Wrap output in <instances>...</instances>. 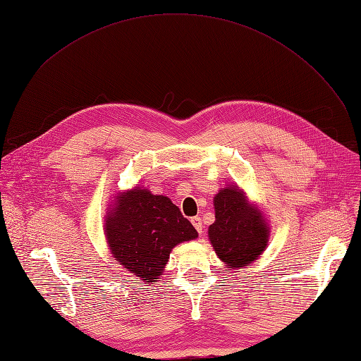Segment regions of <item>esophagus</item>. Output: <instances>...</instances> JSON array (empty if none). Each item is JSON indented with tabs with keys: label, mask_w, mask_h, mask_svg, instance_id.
<instances>
[{
	"label": "esophagus",
	"mask_w": 361,
	"mask_h": 361,
	"mask_svg": "<svg viewBox=\"0 0 361 361\" xmlns=\"http://www.w3.org/2000/svg\"><path fill=\"white\" fill-rule=\"evenodd\" d=\"M191 223H192V226L195 227V231H197L199 233H202V228H203L202 218H200V216H192V218H191Z\"/></svg>",
	"instance_id": "1"
}]
</instances>
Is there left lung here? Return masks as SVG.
<instances>
[{"label":"left lung","instance_id":"left-lung-1","mask_svg":"<svg viewBox=\"0 0 361 361\" xmlns=\"http://www.w3.org/2000/svg\"><path fill=\"white\" fill-rule=\"evenodd\" d=\"M215 223L209 226L211 244L231 272L256 260L268 243V227L236 188H224L215 195Z\"/></svg>","mask_w":361,"mask_h":361}]
</instances>
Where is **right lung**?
<instances>
[{
    "label": "right lung",
    "mask_w": 361,
    "mask_h": 361,
    "mask_svg": "<svg viewBox=\"0 0 361 361\" xmlns=\"http://www.w3.org/2000/svg\"><path fill=\"white\" fill-rule=\"evenodd\" d=\"M105 235L114 260L146 283L155 281L173 247L197 238V231L166 195L135 188L118 197Z\"/></svg>",
    "instance_id": "right-lung-1"
}]
</instances>
